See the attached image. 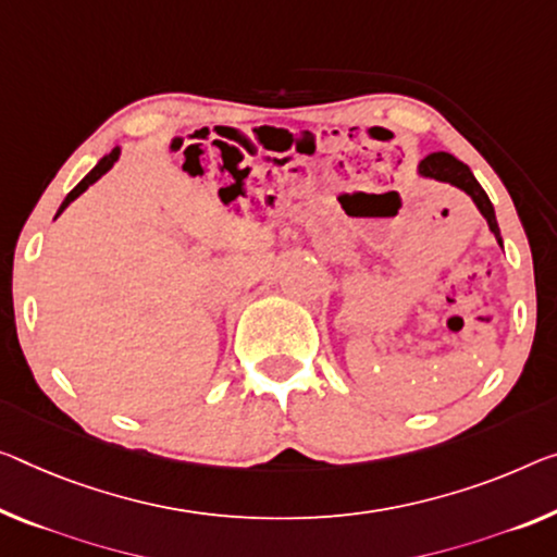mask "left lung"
<instances>
[{
	"label": "left lung",
	"mask_w": 557,
	"mask_h": 557,
	"mask_svg": "<svg viewBox=\"0 0 557 557\" xmlns=\"http://www.w3.org/2000/svg\"><path fill=\"white\" fill-rule=\"evenodd\" d=\"M418 174L428 176V178H435V182H446L450 186H456V189L466 191L473 203L478 207V211L483 213V219L487 221V228L493 231V236L498 238V244L503 246V238H500V228H498V221H495V209L491 199H487V194L483 191V186L475 182L473 171H470L463 161H458L453 153L446 151H435V153H428V157L418 164Z\"/></svg>",
	"instance_id": "left-lung-1"
}]
</instances>
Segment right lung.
<instances>
[{
    "instance_id": "1",
    "label": "right lung",
    "mask_w": 557,
    "mask_h": 557,
    "mask_svg": "<svg viewBox=\"0 0 557 557\" xmlns=\"http://www.w3.org/2000/svg\"><path fill=\"white\" fill-rule=\"evenodd\" d=\"M119 153H122V149H119V147H116V149H111V151L107 153V157H104V159H99V164H97V166H94V169L89 171V174H87V176H84V178H82V182H79V184H76V186H74V189H72L70 194H66V199L62 201V207H59V211H57V216H59V213H62V211H64L66 207H70V203H72V201L76 199V196H82L84 191H87V189H89V186H91L94 182H99V178H101V176H104V174H107V171H109L111 166H114V164H116ZM57 216H54V219H57Z\"/></svg>"
}]
</instances>
